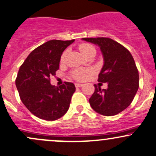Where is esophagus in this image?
I'll return each instance as SVG.
<instances>
[{
  "mask_svg": "<svg viewBox=\"0 0 156 156\" xmlns=\"http://www.w3.org/2000/svg\"><path fill=\"white\" fill-rule=\"evenodd\" d=\"M83 86L82 84H79V83H76L75 84V87H81Z\"/></svg>",
  "mask_w": 156,
  "mask_h": 156,
  "instance_id": "1",
  "label": "esophagus"
}]
</instances>
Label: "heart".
<instances>
[{"label": "heart", "instance_id": "b5f03b06", "mask_svg": "<svg viewBox=\"0 0 156 156\" xmlns=\"http://www.w3.org/2000/svg\"><path fill=\"white\" fill-rule=\"evenodd\" d=\"M79 50L86 56L96 53L95 48L91 44H81L79 46ZM66 54V51H65L62 53V56H61V62H63L65 60ZM91 74H92V71L90 69H76L74 72H72V75L73 78H75V79L79 80V81H84Z\"/></svg>", "mask_w": 156, "mask_h": 156}]
</instances>
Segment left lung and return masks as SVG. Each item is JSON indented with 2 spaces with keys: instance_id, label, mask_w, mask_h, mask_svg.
<instances>
[{
  "instance_id": "left-lung-1",
  "label": "left lung",
  "mask_w": 156,
  "mask_h": 156,
  "mask_svg": "<svg viewBox=\"0 0 156 156\" xmlns=\"http://www.w3.org/2000/svg\"><path fill=\"white\" fill-rule=\"evenodd\" d=\"M98 46L103 57L99 82L107 83L106 89L94 85L89 103L103 115H117L131 103L139 88V73L131 53L125 47L108 37L82 38Z\"/></svg>"
}]
</instances>
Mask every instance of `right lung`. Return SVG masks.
Returning a JSON list of instances; mask_svg holds the SVG:
<instances>
[{
    "label": "right lung",
    "instance_id": "obj_1",
    "mask_svg": "<svg viewBox=\"0 0 156 156\" xmlns=\"http://www.w3.org/2000/svg\"><path fill=\"white\" fill-rule=\"evenodd\" d=\"M75 40H51L34 49L20 66L16 86L26 107L36 117L54 121L68 111L75 84L56 87L50 78L59 68L62 52Z\"/></svg>",
    "mask_w": 156,
    "mask_h": 156
}]
</instances>
